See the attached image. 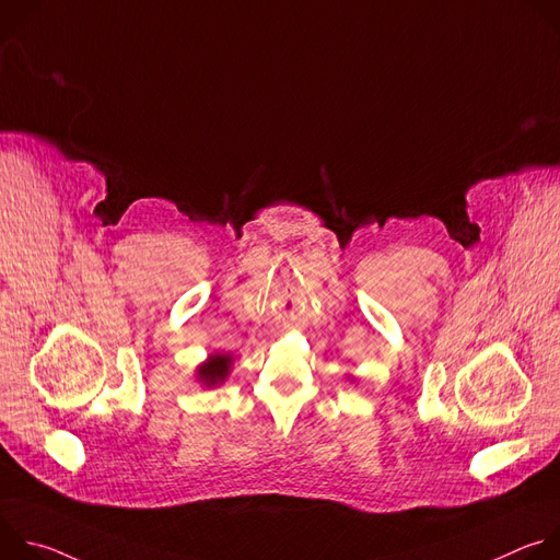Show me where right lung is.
I'll list each match as a JSON object with an SVG mask.
<instances>
[{"label": "right lung", "mask_w": 560, "mask_h": 560, "mask_svg": "<svg viewBox=\"0 0 560 560\" xmlns=\"http://www.w3.org/2000/svg\"><path fill=\"white\" fill-rule=\"evenodd\" d=\"M230 357L225 354H214L210 357V361L206 365L199 368V376L206 385H214V383H221L225 376H228V370H230Z\"/></svg>", "instance_id": "1"}]
</instances>
